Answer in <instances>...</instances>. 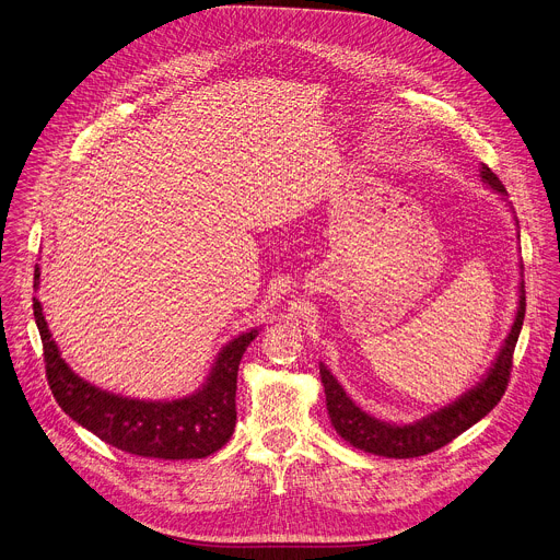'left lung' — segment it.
I'll return each instance as SVG.
<instances>
[{"mask_svg": "<svg viewBox=\"0 0 560 560\" xmlns=\"http://www.w3.org/2000/svg\"><path fill=\"white\" fill-rule=\"evenodd\" d=\"M479 175L486 186H490L494 192L505 197L503 184L486 164H481ZM523 317H525V289L521 282L514 324L488 374L472 389L462 394L455 402L411 424H392L365 413L350 400V396L343 392V387L337 383L330 370L324 363H319V374L326 392V407H328V416L335 431L354 448L383 455V457H398V459L418 457V455H427L431 451L442 448L444 444L455 440L459 433H464L468 427H472L477 420H481L501 400L510 381L512 354L523 326Z\"/></svg>", "mask_w": 560, "mask_h": 560, "instance_id": "obj_1", "label": "left lung"}]
</instances>
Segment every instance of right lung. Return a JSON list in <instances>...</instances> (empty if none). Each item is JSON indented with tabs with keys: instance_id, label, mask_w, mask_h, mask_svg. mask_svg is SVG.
Segmentation results:
<instances>
[{
	"instance_id": "1",
	"label": "right lung",
	"mask_w": 560,
	"mask_h": 560,
	"mask_svg": "<svg viewBox=\"0 0 560 560\" xmlns=\"http://www.w3.org/2000/svg\"><path fill=\"white\" fill-rule=\"evenodd\" d=\"M35 267V289H39ZM44 343L48 385L61 409L107 444L160 459H199L217 453L236 427V376L243 352L258 330L238 335L217 357L206 385L177 400H138L105 392L70 370L48 330L42 302L33 298Z\"/></svg>"
}]
</instances>
